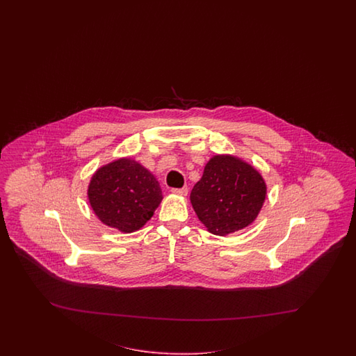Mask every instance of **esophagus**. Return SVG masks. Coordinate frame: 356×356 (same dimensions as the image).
Here are the masks:
<instances>
[{
	"mask_svg": "<svg viewBox=\"0 0 356 356\" xmlns=\"http://www.w3.org/2000/svg\"><path fill=\"white\" fill-rule=\"evenodd\" d=\"M171 192L173 194H177V195H186L188 194V188L183 186V188H172Z\"/></svg>",
	"mask_w": 356,
	"mask_h": 356,
	"instance_id": "34e87169",
	"label": "esophagus"
}]
</instances>
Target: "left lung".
Instances as JSON below:
<instances>
[{
  "mask_svg": "<svg viewBox=\"0 0 356 356\" xmlns=\"http://www.w3.org/2000/svg\"><path fill=\"white\" fill-rule=\"evenodd\" d=\"M266 184L257 170L232 155L213 156L191 193L198 219L219 236L249 226L264 205Z\"/></svg>",
  "mask_w": 356,
  "mask_h": 356,
  "instance_id": "1",
  "label": "left lung"
}]
</instances>
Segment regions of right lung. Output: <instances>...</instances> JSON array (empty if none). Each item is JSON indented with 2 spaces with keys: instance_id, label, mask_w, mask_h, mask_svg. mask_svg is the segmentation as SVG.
Here are the masks:
<instances>
[{
  "instance_id": "right-lung-1",
  "label": "right lung",
  "mask_w": 356,
  "mask_h": 356,
  "mask_svg": "<svg viewBox=\"0 0 356 356\" xmlns=\"http://www.w3.org/2000/svg\"><path fill=\"white\" fill-rule=\"evenodd\" d=\"M87 194L97 218L125 234L145 226L163 198L155 176L127 158L99 168L91 177Z\"/></svg>"
}]
</instances>
